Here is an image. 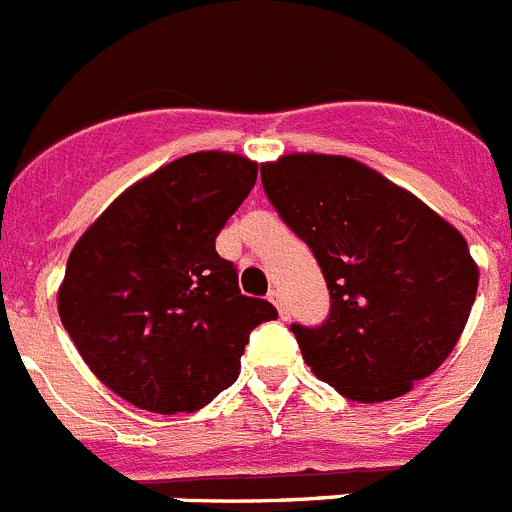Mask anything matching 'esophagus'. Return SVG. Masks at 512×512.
<instances>
[{"instance_id": "esophagus-1", "label": "esophagus", "mask_w": 512, "mask_h": 512, "mask_svg": "<svg viewBox=\"0 0 512 512\" xmlns=\"http://www.w3.org/2000/svg\"><path fill=\"white\" fill-rule=\"evenodd\" d=\"M268 299L273 304H276V309H278V315H281V320H289V307H286V302H283V294L278 289H273L268 294Z\"/></svg>"}]
</instances>
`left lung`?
Here are the masks:
<instances>
[{
  "instance_id": "left-lung-1",
  "label": "left lung",
  "mask_w": 512,
  "mask_h": 512,
  "mask_svg": "<svg viewBox=\"0 0 512 512\" xmlns=\"http://www.w3.org/2000/svg\"><path fill=\"white\" fill-rule=\"evenodd\" d=\"M260 176L330 291L320 328L291 325L304 362L349 401L409 393L448 359L471 315L479 265L461 231L354 158L289 153Z\"/></svg>"
}]
</instances>
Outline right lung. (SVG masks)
<instances>
[{"instance_id": "right-lung-1", "label": "right lung", "mask_w": 512, "mask_h": 512, "mask_svg": "<svg viewBox=\"0 0 512 512\" xmlns=\"http://www.w3.org/2000/svg\"><path fill=\"white\" fill-rule=\"evenodd\" d=\"M255 179L257 163L239 153L176 158L127 187L72 247L62 325L90 372L137 409L208 406L239 377L252 328L278 317L239 291L216 252Z\"/></svg>"}]
</instances>
